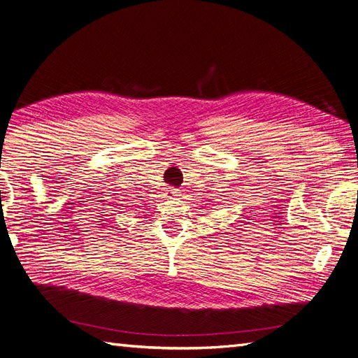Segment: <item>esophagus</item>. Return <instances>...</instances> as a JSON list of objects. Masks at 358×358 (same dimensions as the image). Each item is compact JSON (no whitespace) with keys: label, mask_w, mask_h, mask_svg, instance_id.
<instances>
[{"label":"esophagus","mask_w":358,"mask_h":358,"mask_svg":"<svg viewBox=\"0 0 358 358\" xmlns=\"http://www.w3.org/2000/svg\"><path fill=\"white\" fill-rule=\"evenodd\" d=\"M168 196H169V198L178 196V190H177V189H173V187H169V189H168Z\"/></svg>","instance_id":"34e87169"}]
</instances>
